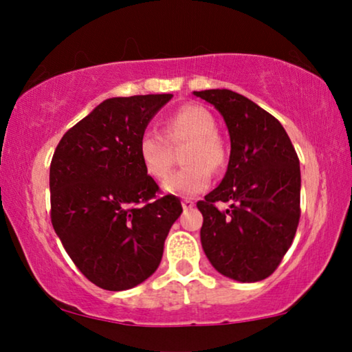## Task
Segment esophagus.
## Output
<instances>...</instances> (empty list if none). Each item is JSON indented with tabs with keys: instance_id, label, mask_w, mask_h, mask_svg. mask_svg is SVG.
Masks as SVG:
<instances>
[{
	"instance_id": "obj_1",
	"label": "esophagus",
	"mask_w": 352,
	"mask_h": 352,
	"mask_svg": "<svg viewBox=\"0 0 352 352\" xmlns=\"http://www.w3.org/2000/svg\"><path fill=\"white\" fill-rule=\"evenodd\" d=\"M181 204H182V208H184V210H190V208H194L195 201L190 200V199H184L181 201Z\"/></svg>"
}]
</instances>
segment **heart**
I'll use <instances>...</instances> for the list:
<instances>
[{"label":"heart","instance_id":"heart-1","mask_svg":"<svg viewBox=\"0 0 352 352\" xmlns=\"http://www.w3.org/2000/svg\"><path fill=\"white\" fill-rule=\"evenodd\" d=\"M165 133L171 141L189 138L192 142L184 152L189 165L171 173L163 182V190L173 195H197L208 187L211 170H219L226 163V151L218 139V124L213 113L201 105H184L165 123ZM138 153L144 170L153 177H163L170 171L173 158L166 138L157 129L142 131Z\"/></svg>","mask_w":352,"mask_h":352}]
</instances>
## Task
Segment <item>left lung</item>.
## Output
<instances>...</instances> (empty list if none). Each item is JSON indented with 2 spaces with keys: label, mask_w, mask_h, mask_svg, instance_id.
Masks as SVG:
<instances>
[{
  "label": "left lung",
  "mask_w": 352,
  "mask_h": 352,
  "mask_svg": "<svg viewBox=\"0 0 352 352\" xmlns=\"http://www.w3.org/2000/svg\"><path fill=\"white\" fill-rule=\"evenodd\" d=\"M223 115L230 138L228 171L197 204L201 248L211 266L237 282L271 276L300 221V160L278 120L230 89L194 91ZM216 201H229L219 212Z\"/></svg>",
  "instance_id": "obj_1"
}]
</instances>
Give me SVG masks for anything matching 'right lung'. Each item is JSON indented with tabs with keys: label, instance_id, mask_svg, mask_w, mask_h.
<instances>
[{
	"label": "right lung",
	"instance_id": "obj_1",
	"mask_svg": "<svg viewBox=\"0 0 352 352\" xmlns=\"http://www.w3.org/2000/svg\"><path fill=\"white\" fill-rule=\"evenodd\" d=\"M173 94L112 98L70 128L50 168L51 221L75 266L104 290L122 292L157 271L175 195L155 199L138 142Z\"/></svg>",
	"mask_w": 352,
	"mask_h": 352
}]
</instances>
